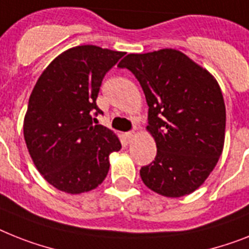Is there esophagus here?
Segmentation results:
<instances>
[{
  "mask_svg": "<svg viewBox=\"0 0 249 249\" xmlns=\"http://www.w3.org/2000/svg\"><path fill=\"white\" fill-rule=\"evenodd\" d=\"M135 135H136V131H135V129H132V131H128V132L126 133V137H127V140H128V142H131V141H132V139L135 137Z\"/></svg>",
  "mask_w": 249,
  "mask_h": 249,
  "instance_id": "obj_1",
  "label": "esophagus"
}]
</instances>
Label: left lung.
Here are the masks:
<instances>
[{
	"mask_svg": "<svg viewBox=\"0 0 249 249\" xmlns=\"http://www.w3.org/2000/svg\"><path fill=\"white\" fill-rule=\"evenodd\" d=\"M139 80L146 103L147 131L157 157L140 169L150 190L166 197L192 194L223 153L225 104L206 70L176 49L127 54L118 65Z\"/></svg>",
	"mask_w": 249,
	"mask_h": 249,
	"instance_id": "obj_1",
	"label": "left lung"
}]
</instances>
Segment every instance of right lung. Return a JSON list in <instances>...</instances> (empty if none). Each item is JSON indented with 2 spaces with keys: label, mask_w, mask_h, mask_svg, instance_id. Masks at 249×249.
Returning a JSON list of instances; mask_svg holds the SVG:
<instances>
[{
  "label": "right lung",
  "mask_w": 249,
  "mask_h": 249,
  "mask_svg": "<svg viewBox=\"0 0 249 249\" xmlns=\"http://www.w3.org/2000/svg\"><path fill=\"white\" fill-rule=\"evenodd\" d=\"M124 52L79 46L49 63L29 98L24 120L26 146L39 173L67 194H83L102 183L109 155L121 149L114 133L94 117L106 73ZM96 123V122H95Z\"/></svg>",
  "instance_id": "right-lung-1"
}]
</instances>
